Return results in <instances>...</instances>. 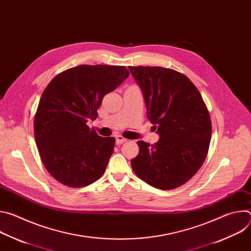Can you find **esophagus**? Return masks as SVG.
<instances>
[{
  "label": "esophagus",
  "mask_w": 251,
  "mask_h": 251,
  "mask_svg": "<svg viewBox=\"0 0 251 251\" xmlns=\"http://www.w3.org/2000/svg\"><path fill=\"white\" fill-rule=\"evenodd\" d=\"M115 140H116V144H117V145H121V144H123L124 142L127 141V139L124 138V137H122L121 135L116 136V137H115Z\"/></svg>",
  "instance_id": "obj_1"
}]
</instances>
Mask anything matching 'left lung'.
Segmentation results:
<instances>
[{
	"mask_svg": "<svg viewBox=\"0 0 251 251\" xmlns=\"http://www.w3.org/2000/svg\"><path fill=\"white\" fill-rule=\"evenodd\" d=\"M141 87L147 117L160 139L152 146L138 141L134 173L150 186L173 190L187 183L203 164L211 137L210 116L194 83L183 74L160 66H129Z\"/></svg>",
	"mask_w": 251,
	"mask_h": 251,
	"instance_id": "obj_1",
	"label": "left lung"
}]
</instances>
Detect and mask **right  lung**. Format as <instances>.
<instances>
[{
	"label": "right lung",
	"mask_w": 251,
	"mask_h": 251,
	"mask_svg": "<svg viewBox=\"0 0 251 251\" xmlns=\"http://www.w3.org/2000/svg\"><path fill=\"white\" fill-rule=\"evenodd\" d=\"M128 76L125 66L82 64L62 71L44 90L34 138L46 169L62 185L82 188L104 174L115 139L98 136L86 123L97 118L103 97Z\"/></svg>",
	"instance_id": "right-lung-1"
}]
</instances>
